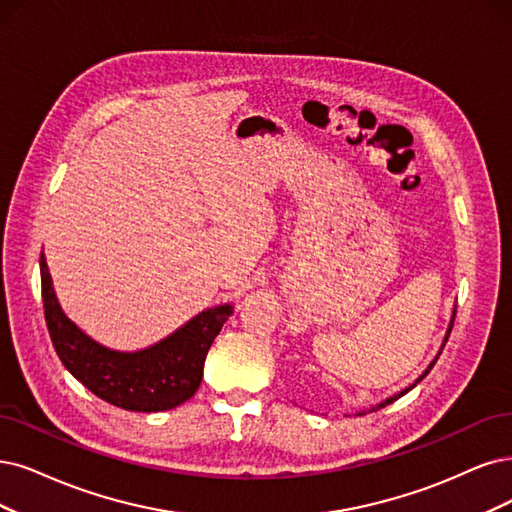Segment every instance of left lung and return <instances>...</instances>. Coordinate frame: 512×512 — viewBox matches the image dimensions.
<instances>
[{
	"label": "left lung",
	"mask_w": 512,
	"mask_h": 512,
	"mask_svg": "<svg viewBox=\"0 0 512 512\" xmlns=\"http://www.w3.org/2000/svg\"><path fill=\"white\" fill-rule=\"evenodd\" d=\"M453 318H456V310H453V316H451V323H449V329H447V335H445V339H443V346H445V344H447V337H449V333H451V327H453ZM441 350H443V348H441ZM439 354H441V352H439ZM439 354H437V358H439ZM437 358H434V361H432V363H430V365H428V369H426V371H424V373H422V375H420V377H418V380H415V382H413V384H411V386H409V388H405V390H401V392H399V394H394V396H390V399H386V401H382V403H380V405H377V407H371V409H369V411H377V409H382V407H386V405H390V403H394V401H396V399H401V396H403V394H407V392H409V390H411V388H415V386H418V384H420V382H422V380H424V377H426V375H428V373H430V369H432V367H434V363H437ZM363 413H365V411H361V413H358V415H363Z\"/></svg>",
	"instance_id": "left-lung-1"
}]
</instances>
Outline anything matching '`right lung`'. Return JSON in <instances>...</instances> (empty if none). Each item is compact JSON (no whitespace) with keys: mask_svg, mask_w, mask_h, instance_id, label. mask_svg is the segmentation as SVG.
Instances as JSON below:
<instances>
[{"mask_svg":"<svg viewBox=\"0 0 512 512\" xmlns=\"http://www.w3.org/2000/svg\"><path fill=\"white\" fill-rule=\"evenodd\" d=\"M40 272L46 325L61 363L92 394L126 411H166L192 399L202 382L208 348L234 312L230 304L208 308L154 346L118 352L94 342L65 316L44 253Z\"/></svg>","mask_w":512,"mask_h":512,"instance_id":"add662e5","label":"right lung"}]
</instances>
